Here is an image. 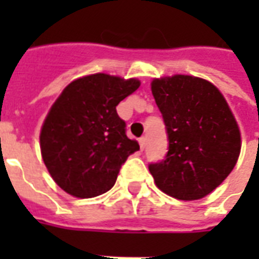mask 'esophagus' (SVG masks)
<instances>
[{
  "instance_id": "1",
  "label": "esophagus",
  "mask_w": 259,
  "mask_h": 259,
  "mask_svg": "<svg viewBox=\"0 0 259 259\" xmlns=\"http://www.w3.org/2000/svg\"><path fill=\"white\" fill-rule=\"evenodd\" d=\"M139 143H140V148H141V150H144V148H146L147 137H140V140H139Z\"/></svg>"
}]
</instances>
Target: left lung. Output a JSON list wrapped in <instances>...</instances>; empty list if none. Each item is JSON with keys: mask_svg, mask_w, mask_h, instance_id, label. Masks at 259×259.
<instances>
[{"mask_svg": "<svg viewBox=\"0 0 259 259\" xmlns=\"http://www.w3.org/2000/svg\"><path fill=\"white\" fill-rule=\"evenodd\" d=\"M152 96L162 113L168 152L148 169L155 185L178 200H200L226 179L241 148L240 130L215 85L175 74L154 79Z\"/></svg>", "mask_w": 259, "mask_h": 259, "instance_id": "obj_1", "label": "left lung"}]
</instances>
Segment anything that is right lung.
Instances as JSON below:
<instances>
[{
	"instance_id": "add662e5",
	"label": "right lung",
	"mask_w": 259,
	"mask_h": 259,
	"mask_svg": "<svg viewBox=\"0 0 259 259\" xmlns=\"http://www.w3.org/2000/svg\"><path fill=\"white\" fill-rule=\"evenodd\" d=\"M139 87L136 79L96 73L72 81L54 102L40 148L50 175L68 194L91 198L107 193L127 157L140 150L116 112Z\"/></svg>"
}]
</instances>
